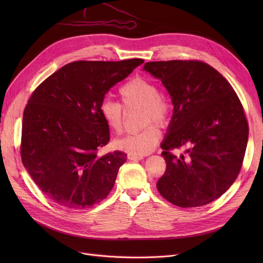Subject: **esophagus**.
Here are the masks:
<instances>
[{
	"label": "esophagus",
	"instance_id": "34e87169",
	"mask_svg": "<svg viewBox=\"0 0 263 263\" xmlns=\"http://www.w3.org/2000/svg\"><path fill=\"white\" fill-rule=\"evenodd\" d=\"M143 158H144V156H140V155H132V154L128 155V159L131 161H140Z\"/></svg>",
	"mask_w": 263,
	"mask_h": 263
}]
</instances>
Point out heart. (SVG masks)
I'll list each match as a JSON object with an SVG mask.
<instances>
[{"instance_id": "obj_1", "label": "heart", "mask_w": 263, "mask_h": 263, "mask_svg": "<svg viewBox=\"0 0 263 263\" xmlns=\"http://www.w3.org/2000/svg\"><path fill=\"white\" fill-rule=\"evenodd\" d=\"M119 96L123 105L130 108L142 106V121L146 126L137 132L128 133L115 141V146L132 155H146L153 151L161 139V130L156 121L165 126L171 116V102L154 81L143 77H135L122 84ZM100 114L107 128L119 133L123 127V108L118 102L104 99L99 106Z\"/></svg>"}]
</instances>
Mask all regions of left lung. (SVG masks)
<instances>
[{
  "label": "left lung",
  "instance_id": "left-lung-1",
  "mask_svg": "<svg viewBox=\"0 0 263 263\" xmlns=\"http://www.w3.org/2000/svg\"><path fill=\"white\" fill-rule=\"evenodd\" d=\"M160 79L174 104L161 145L166 171L157 183L160 194L181 208L209 203L236 180L245 155L248 124L229 82L199 61L149 62L143 67ZM187 147L176 157L175 147Z\"/></svg>",
  "mask_w": 263,
  "mask_h": 263
}]
</instances>
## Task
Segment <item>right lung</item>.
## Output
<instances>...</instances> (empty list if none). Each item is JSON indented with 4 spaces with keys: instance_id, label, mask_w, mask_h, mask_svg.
I'll return each mask as SVG.
<instances>
[{
    "instance_id": "1",
    "label": "right lung",
    "mask_w": 263,
    "mask_h": 263,
    "mask_svg": "<svg viewBox=\"0 0 263 263\" xmlns=\"http://www.w3.org/2000/svg\"><path fill=\"white\" fill-rule=\"evenodd\" d=\"M143 63L72 62L34 90L23 112L20 153L48 198L66 208L85 209L109 194L127 155L98 156L109 142L99 106L109 88Z\"/></svg>"
}]
</instances>
